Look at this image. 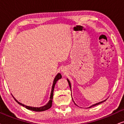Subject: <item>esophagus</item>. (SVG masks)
Returning a JSON list of instances; mask_svg holds the SVG:
<instances>
[{"label":"esophagus","mask_w":124,"mask_h":124,"mask_svg":"<svg viewBox=\"0 0 124 124\" xmlns=\"http://www.w3.org/2000/svg\"><path fill=\"white\" fill-rule=\"evenodd\" d=\"M65 71H66V70H64V69H63V70H62V72H63V74H66V72H65Z\"/></svg>","instance_id":"1"}]
</instances>
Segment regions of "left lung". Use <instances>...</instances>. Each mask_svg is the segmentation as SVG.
Instances as JSON below:
<instances>
[{
  "label": "left lung",
  "instance_id": "left-lung-1",
  "mask_svg": "<svg viewBox=\"0 0 124 124\" xmlns=\"http://www.w3.org/2000/svg\"><path fill=\"white\" fill-rule=\"evenodd\" d=\"M67 81H68V83H69V86H70V90H71V84H70V81H69V79H67ZM72 99H73V98H72ZM106 100H104V101H101V102H98V103H96V104H94V105H92L91 106H90V107H89V108H92V106H95V105H99V104H101V103H102V102H105L106 101ZM75 104V103H74Z\"/></svg>",
  "mask_w": 124,
  "mask_h": 124
}]
</instances>
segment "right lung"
Returning a JSON list of instances; mask_svg holds the SVG:
<instances>
[{
	"label": "right lung",
	"mask_w": 124,
	"mask_h": 124,
	"mask_svg": "<svg viewBox=\"0 0 124 124\" xmlns=\"http://www.w3.org/2000/svg\"><path fill=\"white\" fill-rule=\"evenodd\" d=\"M61 78H62V76H61V74L60 73L58 74L57 76H56L55 77L54 79V81H53V86H52V89H51V92L50 97V100H49V101H48V102L46 105H45V106H42V107H39V108L31 107V106H26V105H23L22 104H21V103H20L19 102H18L14 98V100H15V101H16L20 105L24 106V107L26 108V109H29V110H32V111H35V112H43V111L47 110V109H50V108L51 107V106H52L53 98V92H54V89L55 85L56 82H57V81L58 80V79H61Z\"/></svg>",
	"instance_id": "right-lung-1"
}]
</instances>
